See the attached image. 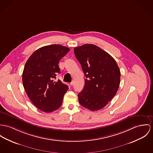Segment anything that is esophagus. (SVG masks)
<instances>
[{
  "mask_svg": "<svg viewBox=\"0 0 153 153\" xmlns=\"http://www.w3.org/2000/svg\"><path fill=\"white\" fill-rule=\"evenodd\" d=\"M73 84H74V82L73 81V82H71V85L72 86V85H73Z\"/></svg>",
  "mask_w": 153,
  "mask_h": 153,
  "instance_id": "34e87169",
  "label": "esophagus"
}]
</instances>
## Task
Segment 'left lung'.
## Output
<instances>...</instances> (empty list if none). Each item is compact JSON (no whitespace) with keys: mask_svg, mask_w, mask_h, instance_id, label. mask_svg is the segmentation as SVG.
Listing matches in <instances>:
<instances>
[{"mask_svg":"<svg viewBox=\"0 0 153 153\" xmlns=\"http://www.w3.org/2000/svg\"><path fill=\"white\" fill-rule=\"evenodd\" d=\"M74 52L85 77L84 88L78 94L79 103L93 111L101 109L118 91L120 79L118 65L109 53L93 44L74 48Z\"/></svg>","mask_w":153,"mask_h":153,"instance_id":"1","label":"left lung"}]
</instances>
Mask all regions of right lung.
<instances>
[{
  "label": "right lung",
  "mask_w": 153,
  "mask_h": 153,
  "mask_svg": "<svg viewBox=\"0 0 153 153\" xmlns=\"http://www.w3.org/2000/svg\"><path fill=\"white\" fill-rule=\"evenodd\" d=\"M70 51L60 45L40 48L30 56L24 68L22 80L24 90L33 104L45 112L58 109L63 96L69 89L68 85L58 80L59 62Z\"/></svg>",
  "instance_id": "obj_1"
}]
</instances>
